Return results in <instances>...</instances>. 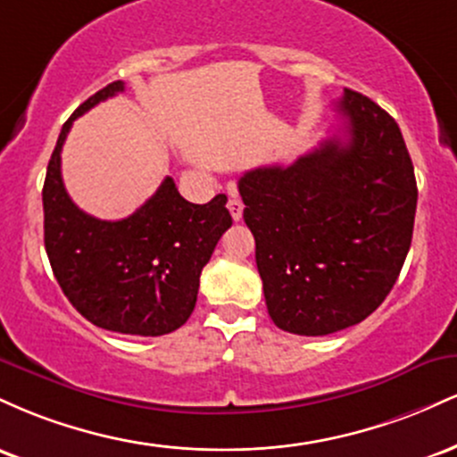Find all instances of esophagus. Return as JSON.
<instances>
[{
	"mask_svg": "<svg viewBox=\"0 0 457 457\" xmlns=\"http://www.w3.org/2000/svg\"><path fill=\"white\" fill-rule=\"evenodd\" d=\"M243 208H245L243 202L236 197V191H232V197H229V202H228V211H229V214H232L234 221H240V219H243Z\"/></svg>",
	"mask_w": 457,
	"mask_h": 457,
	"instance_id": "esophagus-1",
	"label": "esophagus"
}]
</instances>
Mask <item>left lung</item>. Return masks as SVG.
Masks as SVG:
<instances>
[{
    "label": "left lung",
    "mask_w": 457,
    "mask_h": 457,
    "mask_svg": "<svg viewBox=\"0 0 457 457\" xmlns=\"http://www.w3.org/2000/svg\"><path fill=\"white\" fill-rule=\"evenodd\" d=\"M342 129L292 165L238 180L269 316L307 337L363 322L406 260L417 211L414 167L385 109L345 90Z\"/></svg>",
    "instance_id": "left-lung-1"
}]
</instances>
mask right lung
I'll list each match as a JSON object with an SVG mask.
<instances>
[{
	"label": "right lung",
	"mask_w": 457,
	"mask_h": 457,
	"mask_svg": "<svg viewBox=\"0 0 457 457\" xmlns=\"http://www.w3.org/2000/svg\"><path fill=\"white\" fill-rule=\"evenodd\" d=\"M124 92L113 81L79 104L51 154L43 187L45 249L62 292L83 318L104 330L159 337L180 328L195 309L199 275L232 214L217 195L191 204L167 176L144 206L103 221L75 206L62 180V145L72 122Z\"/></svg>",
	"instance_id": "right-lung-1"
}]
</instances>
